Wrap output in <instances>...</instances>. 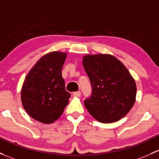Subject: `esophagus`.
I'll list each match as a JSON object with an SVG mask.
<instances>
[{
  "label": "esophagus",
  "instance_id": "esophagus-1",
  "mask_svg": "<svg viewBox=\"0 0 159 159\" xmlns=\"http://www.w3.org/2000/svg\"><path fill=\"white\" fill-rule=\"evenodd\" d=\"M73 95L75 97H80L81 96V91H75V92L73 93Z\"/></svg>",
  "mask_w": 159,
  "mask_h": 159
}]
</instances>
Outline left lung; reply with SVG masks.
Returning <instances> with one entry per match:
<instances>
[{
    "label": "left lung",
    "mask_w": 159,
    "mask_h": 159,
    "mask_svg": "<svg viewBox=\"0 0 159 159\" xmlns=\"http://www.w3.org/2000/svg\"><path fill=\"white\" fill-rule=\"evenodd\" d=\"M83 66L92 88L84 101L91 116L103 123L126 116L136 101V85L124 65L111 55L99 54L84 56Z\"/></svg>",
    "instance_id": "1"
}]
</instances>
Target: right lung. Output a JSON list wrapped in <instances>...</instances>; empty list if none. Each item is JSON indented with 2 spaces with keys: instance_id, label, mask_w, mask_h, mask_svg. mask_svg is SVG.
<instances>
[{
  "instance_id": "right-lung-1",
  "label": "right lung",
  "mask_w": 159,
  "mask_h": 159,
  "mask_svg": "<svg viewBox=\"0 0 159 159\" xmlns=\"http://www.w3.org/2000/svg\"><path fill=\"white\" fill-rule=\"evenodd\" d=\"M66 56L59 52L45 55L25 78L21 90L23 108L41 123L48 124L58 119L71 98L61 77Z\"/></svg>"
}]
</instances>
